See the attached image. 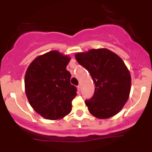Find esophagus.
<instances>
[{
    "instance_id": "obj_1",
    "label": "esophagus",
    "mask_w": 152,
    "mask_h": 152,
    "mask_svg": "<svg viewBox=\"0 0 152 152\" xmlns=\"http://www.w3.org/2000/svg\"><path fill=\"white\" fill-rule=\"evenodd\" d=\"M77 88H78V90H81V85H78V86H77Z\"/></svg>"
}]
</instances>
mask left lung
Wrapping results in <instances>:
<instances>
[{"label": "left lung", "instance_id": "obj_1", "mask_svg": "<svg viewBox=\"0 0 152 152\" xmlns=\"http://www.w3.org/2000/svg\"><path fill=\"white\" fill-rule=\"evenodd\" d=\"M75 57L95 83L93 97L85 101L89 112L98 118L118 114L128 100L132 83L129 71L123 60L106 48L78 53Z\"/></svg>", "mask_w": 152, "mask_h": 152}]
</instances>
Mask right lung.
<instances>
[{
    "instance_id": "right-lung-1",
    "label": "right lung",
    "mask_w": 152,
    "mask_h": 152,
    "mask_svg": "<svg viewBox=\"0 0 152 152\" xmlns=\"http://www.w3.org/2000/svg\"><path fill=\"white\" fill-rule=\"evenodd\" d=\"M71 58L57 50L39 56L31 62L25 75V91L31 106L50 120L64 118L71 112L77 88L70 83L66 66Z\"/></svg>"
}]
</instances>
